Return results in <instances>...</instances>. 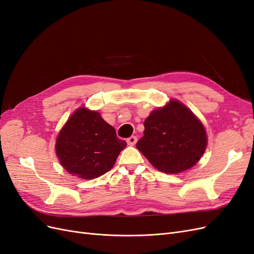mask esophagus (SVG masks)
<instances>
[{
  "mask_svg": "<svg viewBox=\"0 0 254 254\" xmlns=\"http://www.w3.org/2000/svg\"><path fill=\"white\" fill-rule=\"evenodd\" d=\"M136 141H137V137L135 135H131V136L128 137V139H127L128 145H131V146L134 145L136 143Z\"/></svg>",
  "mask_w": 254,
  "mask_h": 254,
  "instance_id": "esophagus-1",
  "label": "esophagus"
}]
</instances>
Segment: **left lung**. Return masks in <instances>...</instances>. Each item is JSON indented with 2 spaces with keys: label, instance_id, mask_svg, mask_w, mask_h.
Listing matches in <instances>:
<instances>
[{
  "label": "left lung",
  "instance_id": "left-lung-1",
  "mask_svg": "<svg viewBox=\"0 0 254 254\" xmlns=\"http://www.w3.org/2000/svg\"><path fill=\"white\" fill-rule=\"evenodd\" d=\"M144 135L136 148L157 170L179 174L193 167L206 148L202 123L187 106L171 99L144 122Z\"/></svg>",
  "mask_w": 254,
  "mask_h": 254
}]
</instances>
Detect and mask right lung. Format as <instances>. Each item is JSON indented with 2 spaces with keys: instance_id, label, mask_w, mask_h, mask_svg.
Returning a JSON list of instances; mask_svg holds the SVG:
<instances>
[{
  "instance_id": "right-lung-1",
  "label": "right lung",
  "mask_w": 254,
  "mask_h": 254,
  "mask_svg": "<svg viewBox=\"0 0 254 254\" xmlns=\"http://www.w3.org/2000/svg\"><path fill=\"white\" fill-rule=\"evenodd\" d=\"M126 146L101 114L81 107L60 130L55 149L67 173L91 180L109 172Z\"/></svg>"
}]
</instances>
